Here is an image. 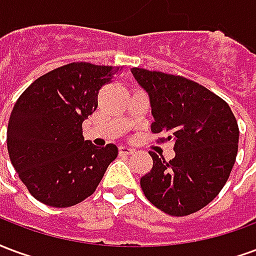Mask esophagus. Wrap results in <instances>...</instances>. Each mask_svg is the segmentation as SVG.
I'll use <instances>...</instances> for the list:
<instances>
[{
	"mask_svg": "<svg viewBox=\"0 0 256 256\" xmlns=\"http://www.w3.org/2000/svg\"><path fill=\"white\" fill-rule=\"evenodd\" d=\"M119 154H122V155H132V154H134V150L128 148L126 145H120L119 146Z\"/></svg>",
	"mask_w": 256,
	"mask_h": 256,
	"instance_id": "obj_1",
	"label": "esophagus"
}]
</instances>
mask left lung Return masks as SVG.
Returning a JSON list of instances; mask_svg holds the SVG:
<instances>
[{
  "label": "left lung",
  "instance_id": "obj_1",
  "mask_svg": "<svg viewBox=\"0 0 256 256\" xmlns=\"http://www.w3.org/2000/svg\"><path fill=\"white\" fill-rule=\"evenodd\" d=\"M148 93L152 133L172 141L170 162L150 152L154 166L141 178L145 198L163 212L184 216L212 202L230 176L238 126L230 106L207 88L180 75L132 68Z\"/></svg>",
  "mask_w": 256,
  "mask_h": 256
}]
</instances>
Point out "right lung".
Here are the masks:
<instances>
[{"label":"right lung","instance_id":"add662e5","mask_svg":"<svg viewBox=\"0 0 256 256\" xmlns=\"http://www.w3.org/2000/svg\"><path fill=\"white\" fill-rule=\"evenodd\" d=\"M119 67L71 63L36 79L14 104L8 154L28 192L50 207H71L93 194L116 145L84 140L82 123L98 106V90Z\"/></svg>","mask_w":256,"mask_h":256}]
</instances>
